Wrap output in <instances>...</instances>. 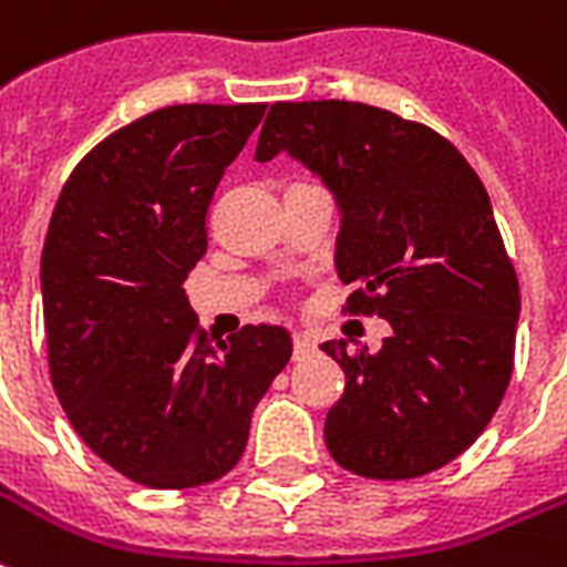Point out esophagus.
<instances>
[{"label":"esophagus","mask_w":567,"mask_h":567,"mask_svg":"<svg viewBox=\"0 0 567 567\" xmlns=\"http://www.w3.org/2000/svg\"><path fill=\"white\" fill-rule=\"evenodd\" d=\"M316 350V340L307 338V334H295V359H303Z\"/></svg>","instance_id":"esophagus-1"}]
</instances>
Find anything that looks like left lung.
Returning <instances> with one entry per match:
<instances>
[{
    "label": "left lung",
    "mask_w": 567,
    "mask_h": 567,
    "mask_svg": "<svg viewBox=\"0 0 567 567\" xmlns=\"http://www.w3.org/2000/svg\"><path fill=\"white\" fill-rule=\"evenodd\" d=\"M279 150L340 202L343 312L393 328L378 352L322 343L347 374L324 445L355 476H426L476 442L513 378L518 279L488 193L449 137L359 101L272 104L255 156Z\"/></svg>",
    "instance_id": "1"
}]
</instances>
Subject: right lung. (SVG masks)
<instances>
[{"label": "right lung", "mask_w": 567, "mask_h": 567, "mask_svg": "<svg viewBox=\"0 0 567 567\" xmlns=\"http://www.w3.org/2000/svg\"><path fill=\"white\" fill-rule=\"evenodd\" d=\"M267 104H174L118 128L63 184L42 248L49 374L79 439L116 473L196 488L239 463L251 411L291 359L279 324L212 340L189 270L227 165Z\"/></svg>", "instance_id": "obj_1"}]
</instances>
